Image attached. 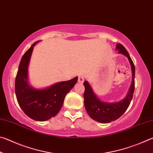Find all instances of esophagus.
<instances>
[{"label":"esophagus","instance_id":"obj_1","mask_svg":"<svg viewBox=\"0 0 153 153\" xmlns=\"http://www.w3.org/2000/svg\"><path fill=\"white\" fill-rule=\"evenodd\" d=\"M77 81H78V82L80 83V84H82V83L84 82V77L82 76H78V80H77Z\"/></svg>","mask_w":153,"mask_h":153}]
</instances>
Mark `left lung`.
I'll use <instances>...</instances> for the list:
<instances>
[{
  "label": "left lung",
  "instance_id": "8db88e82",
  "mask_svg": "<svg viewBox=\"0 0 153 153\" xmlns=\"http://www.w3.org/2000/svg\"><path fill=\"white\" fill-rule=\"evenodd\" d=\"M117 50L119 51V53H122L128 58L132 71V82L128 94L123 100L115 103H107L100 101L96 97L88 82L87 81H84V86L85 87L84 94L85 108L90 117L100 123H110L111 121H115L120 118L128 109L132 99L134 88H135V81H134L135 66L133 61L128 52L120 43H118L117 45Z\"/></svg>",
  "mask_w": 153,
  "mask_h": 153
}]
</instances>
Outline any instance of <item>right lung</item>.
<instances>
[{
    "mask_svg": "<svg viewBox=\"0 0 153 153\" xmlns=\"http://www.w3.org/2000/svg\"><path fill=\"white\" fill-rule=\"evenodd\" d=\"M38 42L33 43L22 56L15 77V90L22 111L32 120L43 121L55 117L59 113L66 94L77 82V77L43 90L30 87L27 83V67L33 46Z\"/></svg>",
    "mask_w": 153,
    "mask_h": 153,
    "instance_id": "1",
    "label": "right lung"
}]
</instances>
